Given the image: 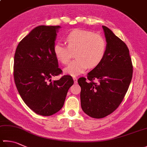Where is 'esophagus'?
I'll list each match as a JSON object with an SVG mask.
<instances>
[{"instance_id":"34e87169","label":"esophagus","mask_w":147,"mask_h":147,"mask_svg":"<svg viewBox=\"0 0 147 147\" xmlns=\"http://www.w3.org/2000/svg\"><path fill=\"white\" fill-rule=\"evenodd\" d=\"M73 79H74V81L75 84H77V77H73Z\"/></svg>"}]
</instances>
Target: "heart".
<instances>
[{
    "mask_svg": "<svg viewBox=\"0 0 147 147\" xmlns=\"http://www.w3.org/2000/svg\"><path fill=\"white\" fill-rule=\"evenodd\" d=\"M65 41L67 46L57 42L54 45L53 52L60 63L66 65L70 59L71 52L76 51L75 57L77 59L64 70L65 73L70 76H79L88 67H96L106 54V40L102 36L89 30L74 29L66 35Z\"/></svg>",
    "mask_w": 147,
    "mask_h": 147,
    "instance_id": "1",
    "label": "heart"
}]
</instances>
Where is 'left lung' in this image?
<instances>
[{"mask_svg":"<svg viewBox=\"0 0 147 147\" xmlns=\"http://www.w3.org/2000/svg\"><path fill=\"white\" fill-rule=\"evenodd\" d=\"M102 28L107 42L104 59L87 78L78 79L82 109L94 118L106 117L117 109L128 90L133 71L126 44L107 27Z\"/></svg>","mask_w":147,"mask_h":147,"instance_id":"obj_1","label":"left lung"}]
</instances>
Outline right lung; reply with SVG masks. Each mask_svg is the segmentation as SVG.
Listing matches in <instances>:
<instances>
[{
  "mask_svg": "<svg viewBox=\"0 0 147 147\" xmlns=\"http://www.w3.org/2000/svg\"><path fill=\"white\" fill-rule=\"evenodd\" d=\"M60 27L40 26L32 29L18 43L14 57V80L18 93L27 106L41 116L59 111L74 84L70 76L51 80L62 73L53 52Z\"/></svg>",
  "mask_w": 147,
  "mask_h": 147,
  "instance_id": "add662e5",
  "label": "right lung"
}]
</instances>
